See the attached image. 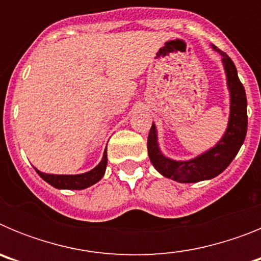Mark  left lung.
I'll list each match as a JSON object with an SVG mask.
<instances>
[{"instance_id": "8db88e82", "label": "left lung", "mask_w": 261, "mask_h": 261, "mask_svg": "<svg viewBox=\"0 0 261 261\" xmlns=\"http://www.w3.org/2000/svg\"><path fill=\"white\" fill-rule=\"evenodd\" d=\"M212 48L222 56L230 91V117L223 137L211 150L190 161H174L163 155L159 149L154 124L147 137V153L156 171L179 183L209 180L220 175L238 154L247 133V98L239 81L238 71L232 60L223 50L218 49L216 45Z\"/></svg>"}]
</instances>
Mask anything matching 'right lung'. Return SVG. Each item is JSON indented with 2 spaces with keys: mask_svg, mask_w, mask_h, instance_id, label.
<instances>
[{
  "mask_svg": "<svg viewBox=\"0 0 261 261\" xmlns=\"http://www.w3.org/2000/svg\"><path fill=\"white\" fill-rule=\"evenodd\" d=\"M107 167V149L105 150L103 158L95 168L91 171L85 172V174L78 175H53V174H44L36 170L43 180L47 181L52 187L57 190H85L87 187L93 186L98 183L103 177Z\"/></svg>",
  "mask_w": 261,
  "mask_h": 261,
  "instance_id": "obj_1",
  "label": "right lung"
}]
</instances>
